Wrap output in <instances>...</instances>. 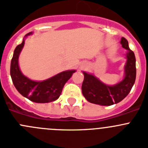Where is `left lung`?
Listing matches in <instances>:
<instances>
[{
  "label": "left lung",
  "instance_id": "left-lung-1",
  "mask_svg": "<svg viewBox=\"0 0 148 148\" xmlns=\"http://www.w3.org/2000/svg\"><path fill=\"white\" fill-rule=\"evenodd\" d=\"M120 43L122 47L127 50L124 78L116 84L110 86L101 82L92 74L83 72L84 78L82 87V94L89 102L110 106L120 102L130 92L136 75L135 55L129 48L127 40L125 38H121Z\"/></svg>",
  "mask_w": 148,
  "mask_h": 148
}]
</instances>
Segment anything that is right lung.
<instances>
[{
  "instance_id": "1",
  "label": "right lung",
  "mask_w": 148,
  "mask_h": 148,
  "mask_svg": "<svg viewBox=\"0 0 148 148\" xmlns=\"http://www.w3.org/2000/svg\"><path fill=\"white\" fill-rule=\"evenodd\" d=\"M32 32L27 34L25 38L32 35ZM18 45L13 53L10 66V75L13 84L23 96L36 103H48L58 99L62 92L63 87L75 70L63 71L57 75L44 81H33L27 78L21 71L18 58L23 46L25 39Z\"/></svg>"
}]
</instances>
